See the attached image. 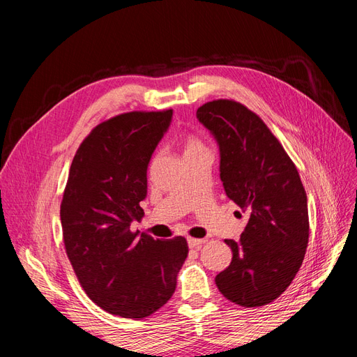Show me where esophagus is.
Returning <instances> with one entry per match:
<instances>
[{"mask_svg": "<svg viewBox=\"0 0 357 357\" xmlns=\"http://www.w3.org/2000/svg\"><path fill=\"white\" fill-rule=\"evenodd\" d=\"M188 244H189V247L190 248H199V247H202L204 244H205V240H198V238H188Z\"/></svg>", "mask_w": 357, "mask_h": 357, "instance_id": "obj_1", "label": "esophagus"}]
</instances>
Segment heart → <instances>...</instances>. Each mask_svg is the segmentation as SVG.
I'll list each match as a JSON object with an SVG mask.
<instances>
[{"mask_svg":"<svg viewBox=\"0 0 357 357\" xmlns=\"http://www.w3.org/2000/svg\"><path fill=\"white\" fill-rule=\"evenodd\" d=\"M183 146H185V153L188 152H197V150H202V149H207L205 147V144L201 142V139L195 135H188L185 138V143H183Z\"/></svg>","mask_w":357,"mask_h":357,"instance_id":"b5f03b06","label":"heart"}]
</instances>
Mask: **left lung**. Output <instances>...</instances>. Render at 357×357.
Here are the masks:
<instances>
[{
  "mask_svg": "<svg viewBox=\"0 0 357 357\" xmlns=\"http://www.w3.org/2000/svg\"><path fill=\"white\" fill-rule=\"evenodd\" d=\"M197 117L219 143L226 195L248 215L240 240H225L232 261L215 275V284L241 307L266 305L291 284L304 261L310 235L305 189L282 143L241 102H205Z\"/></svg>",
  "mask_w": 357,
  "mask_h": 357,
  "instance_id": "1",
  "label": "left lung"
}]
</instances>
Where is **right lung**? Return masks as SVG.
Instances as JSON below:
<instances>
[{"instance_id": "1", "label": "right lung", "mask_w": 357, "mask_h": 357, "mask_svg": "<svg viewBox=\"0 0 357 357\" xmlns=\"http://www.w3.org/2000/svg\"><path fill=\"white\" fill-rule=\"evenodd\" d=\"M172 110L129 112L96 125L74 155L61 202L62 240L80 286L110 314L139 320L165 305L188 257L185 236L131 231L143 219L147 167Z\"/></svg>"}]
</instances>
